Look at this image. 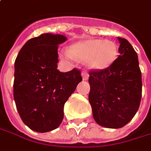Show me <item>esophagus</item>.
<instances>
[{
	"mask_svg": "<svg viewBox=\"0 0 151 151\" xmlns=\"http://www.w3.org/2000/svg\"><path fill=\"white\" fill-rule=\"evenodd\" d=\"M88 77H89V74L87 70H83L82 71V78H83V81H87L88 80Z\"/></svg>",
	"mask_w": 151,
	"mask_h": 151,
	"instance_id": "1",
	"label": "esophagus"
}]
</instances>
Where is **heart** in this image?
Returning a JSON list of instances; mask_svg holds the SVG:
<instances>
[{
  "instance_id": "b5f03b06",
  "label": "heart",
  "mask_w": 151,
  "mask_h": 151,
  "mask_svg": "<svg viewBox=\"0 0 151 151\" xmlns=\"http://www.w3.org/2000/svg\"><path fill=\"white\" fill-rule=\"evenodd\" d=\"M66 59L86 62L87 66L94 70L109 69L117 61L119 48L115 42L108 40L90 39L73 44L70 51L63 52Z\"/></svg>"
}]
</instances>
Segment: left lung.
<instances>
[{
  "mask_svg": "<svg viewBox=\"0 0 151 151\" xmlns=\"http://www.w3.org/2000/svg\"><path fill=\"white\" fill-rule=\"evenodd\" d=\"M119 55L109 69L91 70L88 100L96 122L107 128H120L136 114L142 98V73L137 53L123 38Z\"/></svg>",
  "mask_w": 151,
  "mask_h": 151,
  "instance_id": "left-lung-1",
  "label": "left lung"
}]
</instances>
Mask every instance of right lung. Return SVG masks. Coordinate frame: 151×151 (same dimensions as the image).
Listing matches in <instances>:
<instances>
[{
    "instance_id": "add662e5",
    "label": "right lung",
    "mask_w": 151,
    "mask_h": 151,
    "mask_svg": "<svg viewBox=\"0 0 151 151\" xmlns=\"http://www.w3.org/2000/svg\"><path fill=\"white\" fill-rule=\"evenodd\" d=\"M66 40L62 34L42 33L29 40L16 58L14 100L21 119L35 132L60 126L64 104L82 81L77 69L57 70V47Z\"/></svg>"
}]
</instances>
